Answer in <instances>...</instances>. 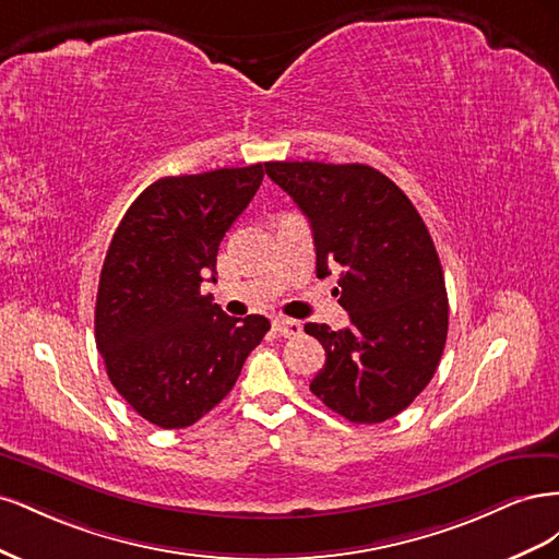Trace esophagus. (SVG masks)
Segmentation results:
<instances>
[{"instance_id": "obj_1", "label": "esophagus", "mask_w": 559, "mask_h": 559, "mask_svg": "<svg viewBox=\"0 0 559 559\" xmlns=\"http://www.w3.org/2000/svg\"><path fill=\"white\" fill-rule=\"evenodd\" d=\"M273 326H275V331H277L282 337H296V335H300V331H302L300 321L286 319V317H277V319L273 321Z\"/></svg>"}]
</instances>
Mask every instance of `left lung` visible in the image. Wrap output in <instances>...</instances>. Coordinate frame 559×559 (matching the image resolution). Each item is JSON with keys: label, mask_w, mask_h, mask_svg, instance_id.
Here are the masks:
<instances>
[{"label": "left lung", "mask_w": 559, "mask_h": 559, "mask_svg": "<svg viewBox=\"0 0 559 559\" xmlns=\"http://www.w3.org/2000/svg\"><path fill=\"white\" fill-rule=\"evenodd\" d=\"M308 216L317 277L341 265L337 302L349 326L306 324L326 352L312 394L354 425L408 408L433 378L448 337L443 267L419 212L399 186L361 163H265Z\"/></svg>", "instance_id": "1"}]
</instances>
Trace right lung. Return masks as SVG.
<instances>
[{
    "mask_svg": "<svg viewBox=\"0 0 559 559\" xmlns=\"http://www.w3.org/2000/svg\"><path fill=\"white\" fill-rule=\"evenodd\" d=\"M263 165L163 177L118 224L95 302V343L130 408L183 429L222 403L270 329L200 294L226 230L257 195Z\"/></svg>",
    "mask_w": 559,
    "mask_h": 559,
    "instance_id": "1",
    "label": "right lung"
}]
</instances>
